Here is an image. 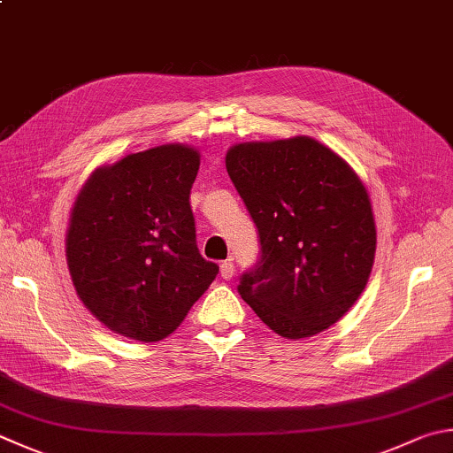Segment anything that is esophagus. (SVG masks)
<instances>
[{"mask_svg":"<svg viewBox=\"0 0 453 453\" xmlns=\"http://www.w3.org/2000/svg\"><path fill=\"white\" fill-rule=\"evenodd\" d=\"M220 276H223L225 280H230V278L234 276V262H233V258H228L223 264H220Z\"/></svg>","mask_w":453,"mask_h":453,"instance_id":"1","label":"esophagus"}]
</instances>
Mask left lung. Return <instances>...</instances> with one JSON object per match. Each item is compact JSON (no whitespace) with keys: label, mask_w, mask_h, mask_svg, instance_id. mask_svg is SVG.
<instances>
[{"label":"left lung","mask_w":453,"mask_h":453,"mask_svg":"<svg viewBox=\"0 0 453 453\" xmlns=\"http://www.w3.org/2000/svg\"><path fill=\"white\" fill-rule=\"evenodd\" d=\"M226 172L262 246L238 294L281 337L326 331L359 300L377 250L359 175L307 135L236 143L226 151Z\"/></svg>","instance_id":"left-lung-1"}]
</instances>
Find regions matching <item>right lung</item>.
Listing matches in <instances>:
<instances>
[{
    "mask_svg": "<svg viewBox=\"0 0 453 453\" xmlns=\"http://www.w3.org/2000/svg\"><path fill=\"white\" fill-rule=\"evenodd\" d=\"M199 151L165 143L102 165L82 185L66 230V264L82 303L142 343L173 333L219 266L195 241L189 193Z\"/></svg>",
    "mask_w": 453,
    "mask_h": 453,
    "instance_id": "add662e5",
    "label": "right lung"
}]
</instances>
